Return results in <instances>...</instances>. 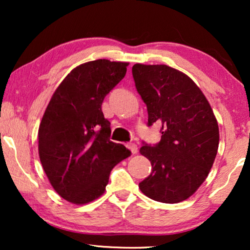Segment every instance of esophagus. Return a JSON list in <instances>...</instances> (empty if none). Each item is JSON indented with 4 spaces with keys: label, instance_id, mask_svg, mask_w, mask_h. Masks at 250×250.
Wrapping results in <instances>:
<instances>
[{
    "label": "esophagus",
    "instance_id": "obj_1",
    "mask_svg": "<svg viewBox=\"0 0 250 250\" xmlns=\"http://www.w3.org/2000/svg\"><path fill=\"white\" fill-rule=\"evenodd\" d=\"M127 148L131 150V152L133 153V155L138 153V146H136L135 143H129V145H127Z\"/></svg>",
    "mask_w": 250,
    "mask_h": 250
}]
</instances>
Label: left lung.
<instances>
[{
  "mask_svg": "<svg viewBox=\"0 0 250 250\" xmlns=\"http://www.w3.org/2000/svg\"><path fill=\"white\" fill-rule=\"evenodd\" d=\"M132 74L148 109V125H162L158 145L140 149L152 170L139 188L152 200L181 203L199 189L213 166L220 142L216 117L198 85L182 71L135 63Z\"/></svg>",
  "mask_w": 250,
  "mask_h": 250,
  "instance_id": "8db88e82",
  "label": "left lung"
}]
</instances>
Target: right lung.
Listing matches in <instances>:
<instances>
[{
  "label": "right lung",
  "instance_id": "1",
  "mask_svg": "<svg viewBox=\"0 0 250 250\" xmlns=\"http://www.w3.org/2000/svg\"><path fill=\"white\" fill-rule=\"evenodd\" d=\"M128 62L98 59L74 68L51 98L39 127V155L51 186L75 205L98 199L111 169L131 151L109 140L104 99L123 78Z\"/></svg>",
  "mask_w": 250,
  "mask_h": 250
}]
</instances>
